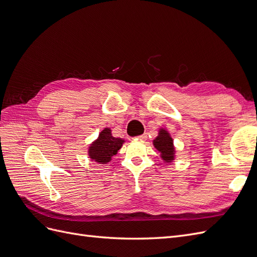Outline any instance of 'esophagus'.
Here are the masks:
<instances>
[{
	"instance_id": "34e87169",
	"label": "esophagus",
	"mask_w": 257,
	"mask_h": 257,
	"mask_svg": "<svg viewBox=\"0 0 257 257\" xmlns=\"http://www.w3.org/2000/svg\"><path fill=\"white\" fill-rule=\"evenodd\" d=\"M138 139H141V141H146V139H147V134H143L141 136H138Z\"/></svg>"
}]
</instances>
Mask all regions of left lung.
I'll use <instances>...</instances> for the list:
<instances>
[{
	"instance_id": "obj_1",
	"label": "left lung",
	"mask_w": 257,
	"mask_h": 257,
	"mask_svg": "<svg viewBox=\"0 0 257 257\" xmlns=\"http://www.w3.org/2000/svg\"><path fill=\"white\" fill-rule=\"evenodd\" d=\"M153 145L161 152V157L167 163H170L175 158L174 142L169 133L165 130H161L159 136L153 141Z\"/></svg>"
}]
</instances>
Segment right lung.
Here are the masks:
<instances>
[{"instance_id":"obj_1","label":"right lung","mask_w":257,"mask_h":257,"mask_svg":"<svg viewBox=\"0 0 257 257\" xmlns=\"http://www.w3.org/2000/svg\"><path fill=\"white\" fill-rule=\"evenodd\" d=\"M123 143V139L113 137L111 130L106 127L100 132L98 138L89 148L90 158L97 163L105 164L121 149Z\"/></svg>"}]
</instances>
